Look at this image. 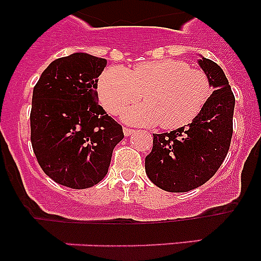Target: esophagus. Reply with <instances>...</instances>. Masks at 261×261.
I'll return each mask as SVG.
<instances>
[{
    "mask_svg": "<svg viewBox=\"0 0 261 261\" xmlns=\"http://www.w3.org/2000/svg\"><path fill=\"white\" fill-rule=\"evenodd\" d=\"M123 130H124V135L125 136H130L135 133V129H130V128H124Z\"/></svg>",
    "mask_w": 261,
    "mask_h": 261,
    "instance_id": "obj_1",
    "label": "esophagus"
}]
</instances>
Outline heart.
Instances as JSON below:
<instances>
[{
  "label": "heart",
  "mask_w": 261,
  "mask_h": 261,
  "mask_svg": "<svg viewBox=\"0 0 261 261\" xmlns=\"http://www.w3.org/2000/svg\"><path fill=\"white\" fill-rule=\"evenodd\" d=\"M211 94V81L204 71L172 59L141 62L130 71L110 66L98 82L99 99L110 114H119L142 96L145 103L126 108L123 119L135 125L159 124L165 129L192 123Z\"/></svg>",
  "instance_id": "obj_1"
}]
</instances>
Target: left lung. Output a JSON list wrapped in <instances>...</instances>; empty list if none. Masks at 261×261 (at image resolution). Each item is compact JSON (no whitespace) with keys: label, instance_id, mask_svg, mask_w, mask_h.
Instances as JSON below:
<instances>
[{"label":"left lung","instance_id":"left-lung-1","mask_svg":"<svg viewBox=\"0 0 261 261\" xmlns=\"http://www.w3.org/2000/svg\"><path fill=\"white\" fill-rule=\"evenodd\" d=\"M214 91L188 128L153 133V149L145 158L151 181L167 192H188L202 186L221 167L232 136L235 98L220 65L199 60Z\"/></svg>","mask_w":261,"mask_h":261}]
</instances>
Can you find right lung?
I'll return each instance as SVG.
<instances>
[{"label":"right lung","instance_id":"obj_1","mask_svg":"<svg viewBox=\"0 0 261 261\" xmlns=\"http://www.w3.org/2000/svg\"><path fill=\"white\" fill-rule=\"evenodd\" d=\"M107 60L73 53L52 61L32 93L31 144L39 165L61 186L85 190L107 175L124 138L98 103V77Z\"/></svg>","mask_w":261,"mask_h":261}]
</instances>
